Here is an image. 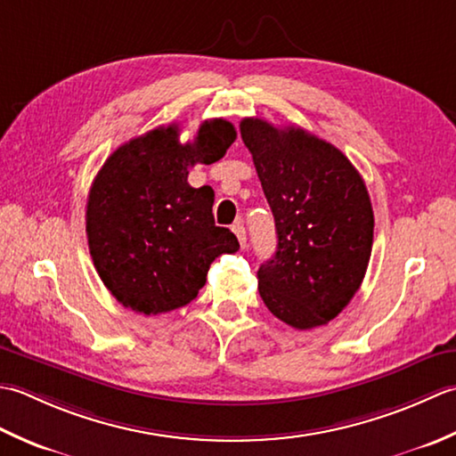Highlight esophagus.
<instances>
[{
  "label": "esophagus",
  "instance_id": "esophagus-1",
  "mask_svg": "<svg viewBox=\"0 0 456 456\" xmlns=\"http://www.w3.org/2000/svg\"><path fill=\"white\" fill-rule=\"evenodd\" d=\"M232 232H234L236 234V238H238V241H240V246L241 248H246V228H244V224H241V220H238L234 226H232Z\"/></svg>",
  "mask_w": 456,
  "mask_h": 456
}]
</instances>
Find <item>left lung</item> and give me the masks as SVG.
<instances>
[{"label":"left lung","instance_id":"1","mask_svg":"<svg viewBox=\"0 0 456 456\" xmlns=\"http://www.w3.org/2000/svg\"><path fill=\"white\" fill-rule=\"evenodd\" d=\"M240 134L277 230V249L259 267L265 306L293 329L327 324L364 280L374 210L348 157L301 127L244 118Z\"/></svg>","mask_w":456,"mask_h":456}]
</instances>
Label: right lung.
Returning a JSON list of instances; mask_svg holds the SVG:
<instances>
[{"mask_svg":"<svg viewBox=\"0 0 456 456\" xmlns=\"http://www.w3.org/2000/svg\"><path fill=\"white\" fill-rule=\"evenodd\" d=\"M234 139L222 118L202 122L192 143L179 142L176 124L161 126L102 165L86 204L88 248L100 280L127 309L184 306L207 283L210 264L238 252V238L215 224V191L187 181L191 167L216 163Z\"/></svg>","mask_w":456,"mask_h":456,"instance_id":"right-lung-1","label":"right lung"}]
</instances>
